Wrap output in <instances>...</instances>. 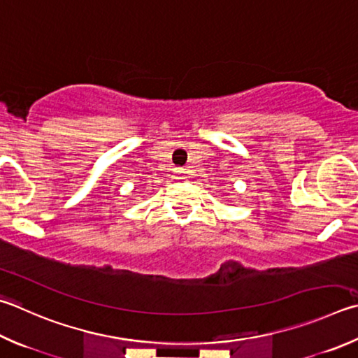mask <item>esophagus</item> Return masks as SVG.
<instances>
[{
    "instance_id": "obj_1",
    "label": "esophagus",
    "mask_w": 358,
    "mask_h": 358,
    "mask_svg": "<svg viewBox=\"0 0 358 358\" xmlns=\"http://www.w3.org/2000/svg\"><path fill=\"white\" fill-rule=\"evenodd\" d=\"M180 173H181V175H186V173H187V172H186V169H181Z\"/></svg>"
}]
</instances>
